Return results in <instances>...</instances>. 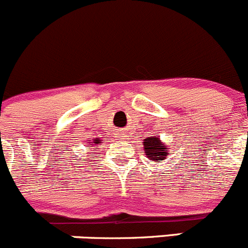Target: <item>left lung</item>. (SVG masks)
<instances>
[{
	"instance_id": "obj_1",
	"label": "left lung",
	"mask_w": 248,
	"mask_h": 248,
	"mask_svg": "<svg viewBox=\"0 0 248 248\" xmlns=\"http://www.w3.org/2000/svg\"><path fill=\"white\" fill-rule=\"evenodd\" d=\"M143 149L146 155L148 156L152 161L165 160L166 156L169 155L166 146L164 143H161L160 139L156 136L144 139Z\"/></svg>"
}]
</instances>
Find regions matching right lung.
Wrapping results in <instances>:
<instances>
[{
    "instance_id": "add662e5",
    "label": "right lung",
    "mask_w": 248,
    "mask_h": 248,
    "mask_svg": "<svg viewBox=\"0 0 248 248\" xmlns=\"http://www.w3.org/2000/svg\"><path fill=\"white\" fill-rule=\"evenodd\" d=\"M93 143L97 144V143H99V140H95V142H93ZM90 146H92V144H90Z\"/></svg>"
}]
</instances>
